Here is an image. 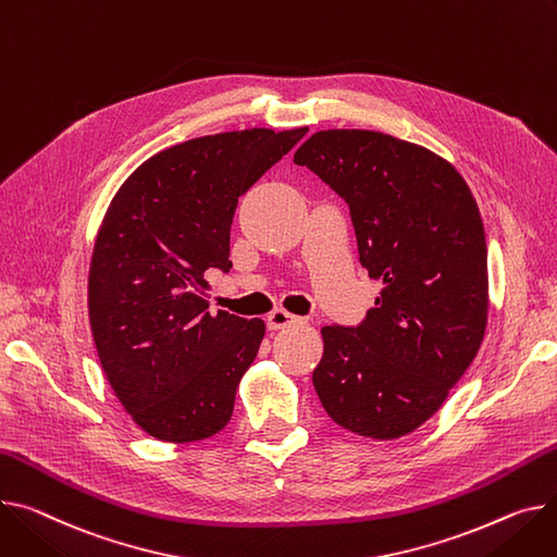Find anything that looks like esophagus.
<instances>
[{"mask_svg": "<svg viewBox=\"0 0 557 557\" xmlns=\"http://www.w3.org/2000/svg\"><path fill=\"white\" fill-rule=\"evenodd\" d=\"M300 318L290 315L288 311H282V309H275L273 313H269L267 318V324H269V331H280V329H286L290 324H298Z\"/></svg>", "mask_w": 557, "mask_h": 557, "instance_id": "esophagus-1", "label": "esophagus"}]
</instances>
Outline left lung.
<instances>
[{
	"label": "left lung",
	"mask_w": 557,
	"mask_h": 557,
	"mask_svg": "<svg viewBox=\"0 0 557 557\" xmlns=\"http://www.w3.org/2000/svg\"><path fill=\"white\" fill-rule=\"evenodd\" d=\"M293 161L347 201L360 264L383 282L358 326H322L320 403L360 436L410 434L448 398L486 333L476 201L453 163L383 132H315Z\"/></svg>",
	"instance_id": "8db88e82"
}]
</instances>
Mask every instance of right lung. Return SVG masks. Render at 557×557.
Wrapping results in <instances>:
<instances>
[{
    "label": "right lung",
    "instance_id": "right-lung-1",
    "mask_svg": "<svg viewBox=\"0 0 557 557\" xmlns=\"http://www.w3.org/2000/svg\"><path fill=\"white\" fill-rule=\"evenodd\" d=\"M309 127H252L178 143L111 199L89 269L102 372L127 414L168 443L224 430L264 341V320L208 311V271H228L239 197Z\"/></svg>",
    "mask_w": 557,
    "mask_h": 557
}]
</instances>
